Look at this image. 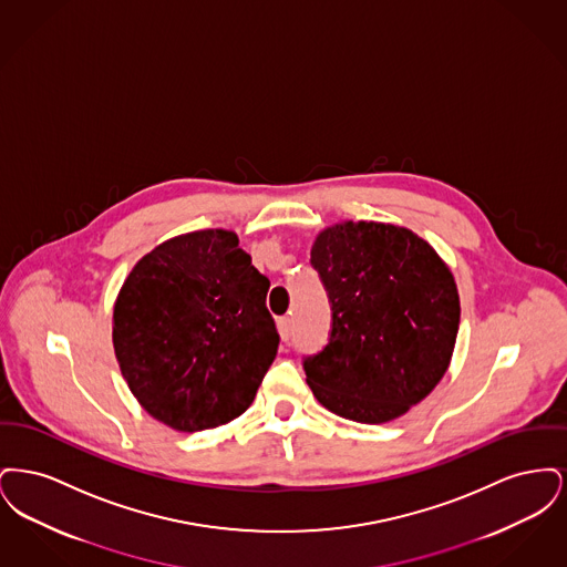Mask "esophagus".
Returning <instances> with one entry per match:
<instances>
[{
  "instance_id": "34e87169",
  "label": "esophagus",
  "mask_w": 567,
  "mask_h": 567,
  "mask_svg": "<svg viewBox=\"0 0 567 567\" xmlns=\"http://www.w3.org/2000/svg\"><path fill=\"white\" fill-rule=\"evenodd\" d=\"M291 327H293L291 317H280V319H278V331H280V338H282L285 342L291 338Z\"/></svg>"
}]
</instances>
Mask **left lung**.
I'll return each mask as SVG.
<instances>
[{"label":"left lung","mask_w":567,"mask_h":567,"mask_svg":"<svg viewBox=\"0 0 567 567\" xmlns=\"http://www.w3.org/2000/svg\"><path fill=\"white\" fill-rule=\"evenodd\" d=\"M310 264L331 306L323 351L303 357L315 398L368 425L425 400L451 363L461 315L432 246L404 227L349 220L319 234Z\"/></svg>","instance_id":"1"}]
</instances>
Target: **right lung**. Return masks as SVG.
Segmentation results:
<instances>
[{
  "instance_id": "1",
  "label": "right lung",
  "mask_w": 567,
  "mask_h": 567,
  "mask_svg": "<svg viewBox=\"0 0 567 567\" xmlns=\"http://www.w3.org/2000/svg\"><path fill=\"white\" fill-rule=\"evenodd\" d=\"M268 289L225 229L172 238L135 264L114 303L112 342L148 414L190 433L252 404L280 342Z\"/></svg>"
}]
</instances>
